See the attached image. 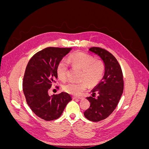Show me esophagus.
Listing matches in <instances>:
<instances>
[{
  "label": "esophagus",
  "mask_w": 149,
  "mask_h": 149,
  "mask_svg": "<svg viewBox=\"0 0 149 149\" xmlns=\"http://www.w3.org/2000/svg\"><path fill=\"white\" fill-rule=\"evenodd\" d=\"M73 100H82V97H73Z\"/></svg>",
  "instance_id": "34e87169"
}]
</instances>
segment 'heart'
Returning a JSON list of instances; mask_svg holds the SVG:
<instances>
[{"label":"heart","instance_id":"obj_1","mask_svg":"<svg viewBox=\"0 0 149 149\" xmlns=\"http://www.w3.org/2000/svg\"><path fill=\"white\" fill-rule=\"evenodd\" d=\"M68 61L73 66L82 69L80 79L85 81L78 83L70 82L65 84L63 89L67 93L79 96L87 89V82L90 86H95L102 78L105 69L104 65L102 61L95 60L91 55L82 52L73 53L69 56ZM68 69V65L65 61L62 60L58 64L56 74L61 81H66Z\"/></svg>","mask_w":149,"mask_h":149}]
</instances>
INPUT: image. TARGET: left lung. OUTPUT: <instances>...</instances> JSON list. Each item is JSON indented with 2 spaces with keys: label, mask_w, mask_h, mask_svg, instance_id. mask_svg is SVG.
<instances>
[{
  "label": "left lung",
  "mask_w": 149,
  "mask_h": 149,
  "mask_svg": "<svg viewBox=\"0 0 149 149\" xmlns=\"http://www.w3.org/2000/svg\"><path fill=\"white\" fill-rule=\"evenodd\" d=\"M89 51L100 57L105 67L100 83L91 91L93 97H86L91 104L84 112L88 120L99 122L106 119L118 105L123 93V75L118 61L111 53L99 47H92ZM96 93L97 98L93 97Z\"/></svg>",
  "instance_id": "8db88e82"
}]
</instances>
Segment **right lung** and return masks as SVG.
<instances>
[{
	"mask_svg": "<svg viewBox=\"0 0 149 149\" xmlns=\"http://www.w3.org/2000/svg\"><path fill=\"white\" fill-rule=\"evenodd\" d=\"M71 49L46 48L35 54L26 67L23 81L26 101L31 111L43 120L59 118L67 104L72 100L66 93L51 96L48 93L58 78V64Z\"/></svg>",
	"mask_w": 149,
	"mask_h": 149,
	"instance_id": "1",
	"label": "right lung"
}]
</instances>
